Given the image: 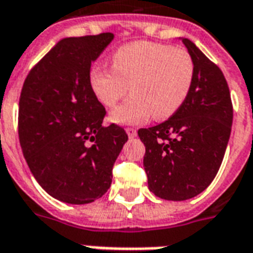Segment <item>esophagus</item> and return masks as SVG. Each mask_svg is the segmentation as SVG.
Wrapping results in <instances>:
<instances>
[{"label":"esophagus","instance_id":"obj_1","mask_svg":"<svg viewBox=\"0 0 253 253\" xmlns=\"http://www.w3.org/2000/svg\"><path fill=\"white\" fill-rule=\"evenodd\" d=\"M126 132H127V135H128L130 138L137 137V130H135L134 127H127Z\"/></svg>","mask_w":253,"mask_h":253}]
</instances>
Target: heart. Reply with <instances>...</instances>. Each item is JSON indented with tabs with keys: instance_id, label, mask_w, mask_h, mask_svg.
I'll use <instances>...</instances> for the list:
<instances>
[{
	"instance_id": "obj_1",
	"label": "heart",
	"mask_w": 253,
	"mask_h": 253,
	"mask_svg": "<svg viewBox=\"0 0 253 253\" xmlns=\"http://www.w3.org/2000/svg\"><path fill=\"white\" fill-rule=\"evenodd\" d=\"M195 80V61L186 48L161 43L138 42L119 47L112 55V67L94 66L89 84L96 99L111 108V121L119 125H141L152 115L168 119L184 104Z\"/></svg>"
}]
</instances>
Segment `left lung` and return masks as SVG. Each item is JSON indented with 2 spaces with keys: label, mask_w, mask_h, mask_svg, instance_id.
<instances>
[{
  "label": "left lung",
  "mask_w": 253,
  "mask_h": 253,
  "mask_svg": "<svg viewBox=\"0 0 253 253\" xmlns=\"http://www.w3.org/2000/svg\"><path fill=\"white\" fill-rule=\"evenodd\" d=\"M195 80L188 97L168 121L139 128L149 190L167 201H186L214 180L228 146L233 105L221 69L188 39Z\"/></svg>",
  "instance_id": "8db88e82"
}]
</instances>
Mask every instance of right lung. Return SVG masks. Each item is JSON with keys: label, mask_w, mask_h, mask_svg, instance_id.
I'll list each match as a JSON object with an SVG mask.
<instances>
[{"label": "right lung", "mask_w": 253, "mask_h": 253, "mask_svg": "<svg viewBox=\"0 0 253 253\" xmlns=\"http://www.w3.org/2000/svg\"><path fill=\"white\" fill-rule=\"evenodd\" d=\"M114 35L66 38L32 67L19 101V138L38 183L58 201L85 205L110 188L112 168L128 139L103 126L105 108L89 84L90 65Z\"/></svg>", "instance_id": "1"}]
</instances>
